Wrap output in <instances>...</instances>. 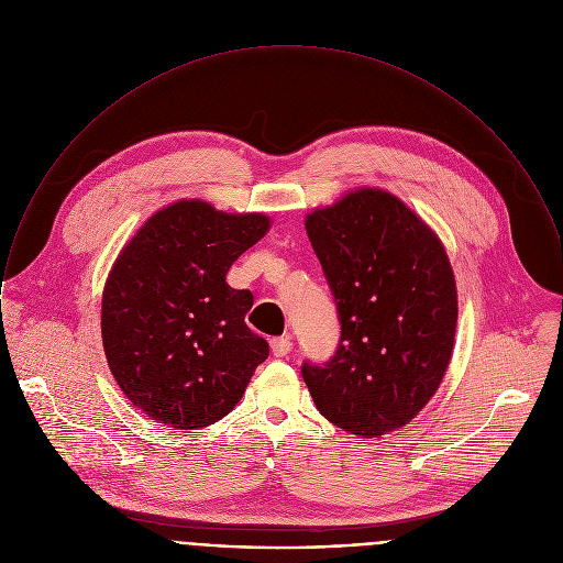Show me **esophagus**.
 I'll return each instance as SVG.
<instances>
[{"label":"esophagus","instance_id":"esophagus-1","mask_svg":"<svg viewBox=\"0 0 563 563\" xmlns=\"http://www.w3.org/2000/svg\"><path fill=\"white\" fill-rule=\"evenodd\" d=\"M269 343H272V352H274V356H287V354L291 352V345H294L289 335L274 338Z\"/></svg>","mask_w":563,"mask_h":563}]
</instances>
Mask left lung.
<instances>
[{"mask_svg":"<svg viewBox=\"0 0 563 563\" xmlns=\"http://www.w3.org/2000/svg\"><path fill=\"white\" fill-rule=\"evenodd\" d=\"M338 305L341 338L302 363L320 413L358 438L411 422L438 391L452 354L456 287L438 234L396 196L358 189L307 218Z\"/></svg>","mask_w":563,"mask_h":563,"instance_id":"8db88e82","label":"left lung"}]
</instances>
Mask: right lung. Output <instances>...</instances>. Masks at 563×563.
<instances>
[{"mask_svg": "<svg viewBox=\"0 0 563 563\" xmlns=\"http://www.w3.org/2000/svg\"><path fill=\"white\" fill-rule=\"evenodd\" d=\"M267 230L261 213L180 200L117 256L102 298L104 352L117 385L150 420L174 431L222 420L267 358V341L245 324L252 294L225 283Z\"/></svg>", "mask_w": 563, "mask_h": 563, "instance_id": "add662e5", "label": "right lung"}]
</instances>
